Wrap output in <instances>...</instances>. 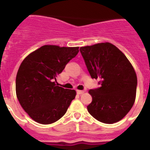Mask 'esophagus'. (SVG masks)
Returning <instances> with one entry per match:
<instances>
[{
	"mask_svg": "<svg viewBox=\"0 0 150 150\" xmlns=\"http://www.w3.org/2000/svg\"><path fill=\"white\" fill-rule=\"evenodd\" d=\"M76 93L78 95H81V94L84 93V91H83V90H76Z\"/></svg>",
	"mask_w": 150,
	"mask_h": 150,
	"instance_id": "obj_1",
	"label": "esophagus"
}]
</instances>
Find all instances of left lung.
<instances>
[{
  "mask_svg": "<svg viewBox=\"0 0 150 150\" xmlns=\"http://www.w3.org/2000/svg\"><path fill=\"white\" fill-rule=\"evenodd\" d=\"M92 79L101 86L90 89L92 101L88 112L99 122L112 124L122 120L136 98L137 79L133 66L122 52L110 43L80 47Z\"/></svg>",
  "mask_w": 150,
  "mask_h": 150,
  "instance_id": "obj_1",
  "label": "left lung"
}]
</instances>
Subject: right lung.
I'll list each match as a JSON object with an SVG mask.
<instances>
[{"mask_svg": "<svg viewBox=\"0 0 150 150\" xmlns=\"http://www.w3.org/2000/svg\"><path fill=\"white\" fill-rule=\"evenodd\" d=\"M79 52V47L44 45L22 61L16 79L19 104L33 120L52 124L65 114L75 90L59 86L56 76Z\"/></svg>", "mask_w": 150, "mask_h": 150, "instance_id": "1", "label": "right lung"}]
</instances>
